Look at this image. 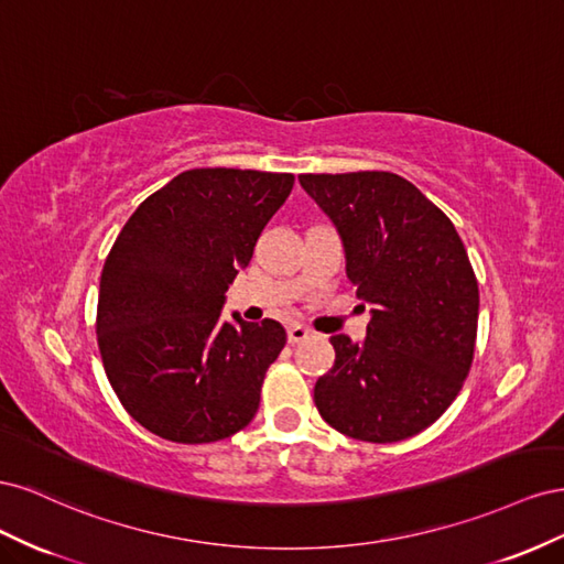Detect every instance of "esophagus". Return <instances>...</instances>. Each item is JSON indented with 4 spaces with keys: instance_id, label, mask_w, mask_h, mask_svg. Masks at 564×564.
<instances>
[{
    "instance_id": "esophagus-1",
    "label": "esophagus",
    "mask_w": 564,
    "mask_h": 564,
    "mask_svg": "<svg viewBox=\"0 0 564 564\" xmlns=\"http://www.w3.org/2000/svg\"><path fill=\"white\" fill-rule=\"evenodd\" d=\"M308 336H311V329L303 327V324H292V327L286 329L289 344H301V340H305Z\"/></svg>"
}]
</instances>
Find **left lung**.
I'll return each mask as SVG.
<instances>
[{"label":"left lung","instance_id":"obj_1","mask_svg":"<svg viewBox=\"0 0 564 564\" xmlns=\"http://www.w3.org/2000/svg\"><path fill=\"white\" fill-rule=\"evenodd\" d=\"M334 224L357 299L362 344L332 336L334 367L315 383L319 416L362 442H400L435 423L473 362L480 294L452 220L390 172L303 174Z\"/></svg>","mask_w":564,"mask_h":564}]
</instances>
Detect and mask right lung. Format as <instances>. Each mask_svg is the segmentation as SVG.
<instances>
[{"mask_svg": "<svg viewBox=\"0 0 564 564\" xmlns=\"http://www.w3.org/2000/svg\"><path fill=\"white\" fill-rule=\"evenodd\" d=\"M292 187V174L191 169L117 235L100 275L98 348L119 402L150 433L204 445L256 416L286 332L220 311Z\"/></svg>", "mask_w": 564, "mask_h": 564, "instance_id": "1", "label": "right lung"}]
</instances>
